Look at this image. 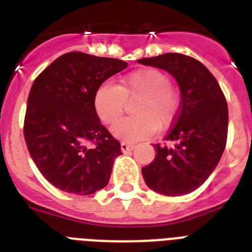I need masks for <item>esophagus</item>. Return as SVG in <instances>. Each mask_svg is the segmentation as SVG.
<instances>
[{"instance_id":"1","label":"esophagus","mask_w":252,"mask_h":252,"mask_svg":"<svg viewBox=\"0 0 252 252\" xmlns=\"http://www.w3.org/2000/svg\"><path fill=\"white\" fill-rule=\"evenodd\" d=\"M134 145H132V144H128V142H122L120 144V149H122L123 153H128V152H130V150H133Z\"/></svg>"}]
</instances>
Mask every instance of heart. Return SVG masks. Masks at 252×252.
Segmentation results:
<instances>
[{"label": "heart", "instance_id": "obj_1", "mask_svg": "<svg viewBox=\"0 0 252 252\" xmlns=\"http://www.w3.org/2000/svg\"><path fill=\"white\" fill-rule=\"evenodd\" d=\"M138 99L133 106V118L123 119L112 126L115 137L138 141L150 137L157 128H165L175 120L179 111V95L171 80L159 69L146 68L126 76L120 86L103 84L94 95V107L99 119L114 124L122 118L126 100Z\"/></svg>", "mask_w": 252, "mask_h": 252}]
</instances>
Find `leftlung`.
Returning <instances> with one entry per match:
<instances>
[{"label": "left lung", "mask_w": 252, "mask_h": 252, "mask_svg": "<svg viewBox=\"0 0 252 252\" xmlns=\"http://www.w3.org/2000/svg\"><path fill=\"white\" fill-rule=\"evenodd\" d=\"M138 63L163 69L178 82L180 108L166 136L171 145L154 144L156 158L141 168L146 186L166 196L195 191L221 159L227 137L226 99L209 70L182 53H163Z\"/></svg>", "instance_id": "obj_1"}]
</instances>
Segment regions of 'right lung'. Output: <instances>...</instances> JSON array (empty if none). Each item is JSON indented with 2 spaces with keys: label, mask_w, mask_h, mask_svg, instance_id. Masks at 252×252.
<instances>
[{
  "label": "right lung",
  "mask_w": 252,
  "mask_h": 252,
  "mask_svg": "<svg viewBox=\"0 0 252 252\" xmlns=\"http://www.w3.org/2000/svg\"><path fill=\"white\" fill-rule=\"evenodd\" d=\"M126 66L118 59L69 52L33 81L25 140L39 171L61 191L91 195L108 183L115 159L123 153L120 142L99 120L94 95Z\"/></svg>",
  "instance_id": "add662e5"
}]
</instances>
